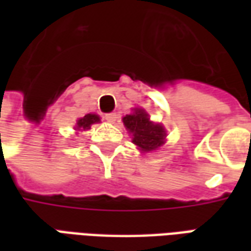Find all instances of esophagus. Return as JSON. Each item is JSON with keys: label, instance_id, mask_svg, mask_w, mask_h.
Here are the masks:
<instances>
[{"label": "esophagus", "instance_id": "esophagus-1", "mask_svg": "<svg viewBox=\"0 0 251 251\" xmlns=\"http://www.w3.org/2000/svg\"><path fill=\"white\" fill-rule=\"evenodd\" d=\"M104 120L107 121V122H115V120H117V114L115 113H109V114H104Z\"/></svg>", "mask_w": 251, "mask_h": 251}]
</instances>
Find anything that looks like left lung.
Masks as SVG:
<instances>
[{
  "instance_id": "8db88e82",
  "label": "left lung",
  "mask_w": 251,
  "mask_h": 251,
  "mask_svg": "<svg viewBox=\"0 0 251 251\" xmlns=\"http://www.w3.org/2000/svg\"><path fill=\"white\" fill-rule=\"evenodd\" d=\"M124 125L131 136V142L141 152H153L163 147L167 138V131L161 124H154L144 109H133L131 114L125 115Z\"/></svg>"
}]
</instances>
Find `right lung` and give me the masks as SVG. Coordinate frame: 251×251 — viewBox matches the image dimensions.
<instances>
[{
  "label": "right lung",
  "instance_id": "1",
  "mask_svg": "<svg viewBox=\"0 0 251 251\" xmlns=\"http://www.w3.org/2000/svg\"><path fill=\"white\" fill-rule=\"evenodd\" d=\"M98 122H100V118L97 114H86L84 117L76 121L75 130H88L91 127V125L98 124Z\"/></svg>",
  "mask_w": 251,
  "mask_h": 251
}]
</instances>
